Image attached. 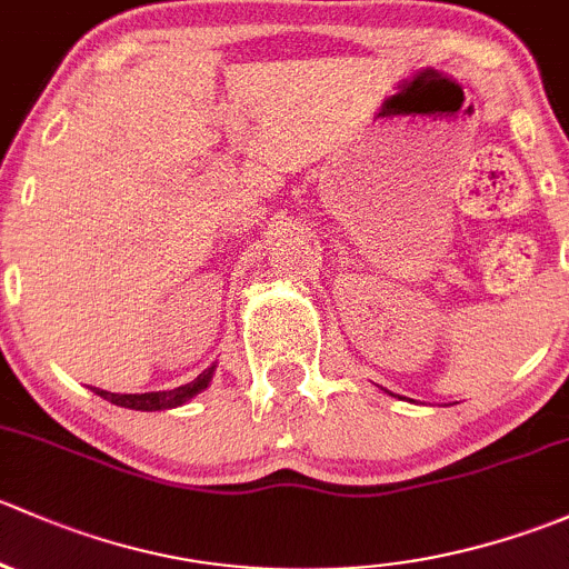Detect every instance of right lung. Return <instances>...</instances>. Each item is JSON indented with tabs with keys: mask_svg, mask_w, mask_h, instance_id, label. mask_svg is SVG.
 <instances>
[{
	"mask_svg": "<svg viewBox=\"0 0 569 569\" xmlns=\"http://www.w3.org/2000/svg\"><path fill=\"white\" fill-rule=\"evenodd\" d=\"M210 378H213V367H208L199 378L191 380V383L178 386V389L169 391H144V395H111V391L92 389L96 395H101L103 400L114 402L120 408H131V411H167V408H178L183 402H189L191 397L199 395L202 389H208Z\"/></svg>",
	"mask_w": 569,
	"mask_h": 569,
	"instance_id": "right-lung-1",
	"label": "right lung"
}]
</instances>
